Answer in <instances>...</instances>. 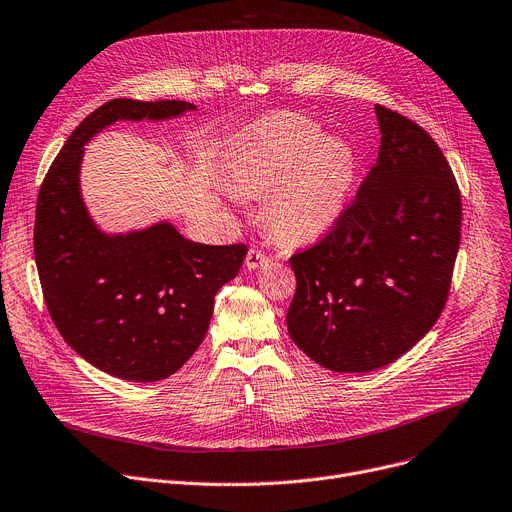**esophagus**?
Here are the masks:
<instances>
[{
  "mask_svg": "<svg viewBox=\"0 0 512 512\" xmlns=\"http://www.w3.org/2000/svg\"><path fill=\"white\" fill-rule=\"evenodd\" d=\"M270 262V258L260 250V248H250L248 250V256H246V266L250 268V270H254V268H260V266H264V264H268Z\"/></svg>",
  "mask_w": 512,
  "mask_h": 512,
  "instance_id": "esophagus-1",
  "label": "esophagus"
}]
</instances>
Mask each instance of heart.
Returning <instances> with one entry per match:
<instances>
[{
  "label": "heart",
  "instance_id": "heart-1",
  "mask_svg": "<svg viewBox=\"0 0 512 512\" xmlns=\"http://www.w3.org/2000/svg\"><path fill=\"white\" fill-rule=\"evenodd\" d=\"M357 178V155L338 137L297 114H277L242 141L231 174L240 196L266 190L264 217L285 242L322 235L342 213Z\"/></svg>",
  "mask_w": 512,
  "mask_h": 512
}]
</instances>
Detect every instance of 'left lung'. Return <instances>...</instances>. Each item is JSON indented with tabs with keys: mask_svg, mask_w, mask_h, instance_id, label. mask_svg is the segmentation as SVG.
I'll return each instance as SVG.
<instances>
[{
	"mask_svg": "<svg viewBox=\"0 0 512 512\" xmlns=\"http://www.w3.org/2000/svg\"><path fill=\"white\" fill-rule=\"evenodd\" d=\"M375 112L377 164L324 238L289 258V334L338 373L385 367L435 326L459 250L461 192L441 147L408 116Z\"/></svg>",
	"mask_w": 512,
	"mask_h": 512,
	"instance_id": "8db88e82",
	"label": "left lung"
}]
</instances>
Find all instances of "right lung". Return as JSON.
Masks as SVG:
<instances>
[{
  "label": "right lung",
  "mask_w": 512,
  "mask_h": 512,
  "mask_svg": "<svg viewBox=\"0 0 512 512\" xmlns=\"http://www.w3.org/2000/svg\"><path fill=\"white\" fill-rule=\"evenodd\" d=\"M182 100L114 98L73 129L36 201L34 260L51 320L88 363L127 381L176 373L203 342L217 291L238 277L246 244L205 246L160 223L100 233L80 196L84 143L119 119H168Z\"/></svg>",
  "instance_id": "add662e5"
}]
</instances>
